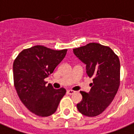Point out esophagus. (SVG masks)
Here are the masks:
<instances>
[{"mask_svg": "<svg viewBox=\"0 0 134 134\" xmlns=\"http://www.w3.org/2000/svg\"><path fill=\"white\" fill-rule=\"evenodd\" d=\"M67 93L68 95H72V94L75 93V91H72V90H69V91H67Z\"/></svg>", "mask_w": 134, "mask_h": 134, "instance_id": "obj_1", "label": "esophagus"}]
</instances>
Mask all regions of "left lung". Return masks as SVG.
Segmentation results:
<instances>
[{
    "label": "left lung",
    "instance_id": "obj_1",
    "mask_svg": "<svg viewBox=\"0 0 134 134\" xmlns=\"http://www.w3.org/2000/svg\"><path fill=\"white\" fill-rule=\"evenodd\" d=\"M73 52L86 65V74L93 81L89 93L80 91L82 100L77 108L86 116H98L110 104L119 89V58L108 46L97 43H90Z\"/></svg>",
    "mask_w": 134,
    "mask_h": 134
}]
</instances>
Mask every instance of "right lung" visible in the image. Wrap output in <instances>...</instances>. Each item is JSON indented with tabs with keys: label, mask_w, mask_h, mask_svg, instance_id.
I'll list each match as a JSON object with an SVG mask.
<instances>
[{
	"label": "right lung",
	"mask_w": 134,
	"mask_h": 134,
	"mask_svg": "<svg viewBox=\"0 0 134 134\" xmlns=\"http://www.w3.org/2000/svg\"><path fill=\"white\" fill-rule=\"evenodd\" d=\"M67 51L35 46L22 50L13 62L17 93L24 105L36 115L45 117L54 114L66 93L64 88L54 89L50 84L46 86L44 79L53 73Z\"/></svg>",
	"instance_id": "add662e5"
}]
</instances>
